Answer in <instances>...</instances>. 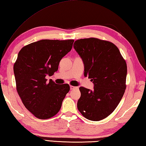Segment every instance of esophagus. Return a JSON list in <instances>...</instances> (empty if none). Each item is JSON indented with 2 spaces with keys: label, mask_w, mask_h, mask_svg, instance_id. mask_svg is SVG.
<instances>
[{
  "label": "esophagus",
  "mask_w": 146,
  "mask_h": 146,
  "mask_svg": "<svg viewBox=\"0 0 146 146\" xmlns=\"http://www.w3.org/2000/svg\"><path fill=\"white\" fill-rule=\"evenodd\" d=\"M76 88H78V87H75V86H72V85H70V90L76 89Z\"/></svg>",
  "instance_id": "esophagus-1"
}]
</instances>
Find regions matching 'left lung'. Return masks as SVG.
<instances>
[{
  "label": "left lung",
  "mask_w": 146,
  "mask_h": 146,
  "mask_svg": "<svg viewBox=\"0 0 146 146\" xmlns=\"http://www.w3.org/2000/svg\"><path fill=\"white\" fill-rule=\"evenodd\" d=\"M73 47L84 64V76L94 90L80 87L77 108L85 118L99 121L116 109L126 88V62L116 45L96 38L77 40Z\"/></svg>",
  "instance_id": "8db88e82"
}]
</instances>
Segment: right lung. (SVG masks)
<instances>
[{
    "mask_svg": "<svg viewBox=\"0 0 146 146\" xmlns=\"http://www.w3.org/2000/svg\"><path fill=\"white\" fill-rule=\"evenodd\" d=\"M74 40H41L23 47L14 64L16 89L26 108L36 118L56 115L70 91V85H59L47 76L58 70L59 62L70 52Z\"/></svg>",
    "mask_w": 146,
    "mask_h": 146,
    "instance_id": "obj_1",
    "label": "right lung"
}]
</instances>
